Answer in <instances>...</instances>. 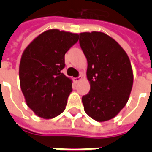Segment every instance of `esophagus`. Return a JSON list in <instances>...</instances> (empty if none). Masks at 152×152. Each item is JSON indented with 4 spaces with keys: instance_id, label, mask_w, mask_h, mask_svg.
I'll return each mask as SVG.
<instances>
[{
    "instance_id": "34e87169",
    "label": "esophagus",
    "mask_w": 152,
    "mask_h": 152,
    "mask_svg": "<svg viewBox=\"0 0 152 152\" xmlns=\"http://www.w3.org/2000/svg\"><path fill=\"white\" fill-rule=\"evenodd\" d=\"M82 77H83L82 75H80L78 77H76V78H74V81H75V82H78V81H80V80L82 79Z\"/></svg>"
}]
</instances>
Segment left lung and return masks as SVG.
<instances>
[{
    "label": "left lung",
    "instance_id": "obj_1",
    "mask_svg": "<svg viewBox=\"0 0 152 152\" xmlns=\"http://www.w3.org/2000/svg\"><path fill=\"white\" fill-rule=\"evenodd\" d=\"M80 45L88 63L89 92L82 97L84 109L99 122L114 118L129 100L134 76L122 47L103 32L80 33Z\"/></svg>",
    "mask_w": 152,
    "mask_h": 152
}]
</instances>
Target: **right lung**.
Instances as JSON below:
<instances>
[{
    "label": "right lung",
    "mask_w": 152,
    "mask_h": 152,
    "mask_svg": "<svg viewBox=\"0 0 152 152\" xmlns=\"http://www.w3.org/2000/svg\"><path fill=\"white\" fill-rule=\"evenodd\" d=\"M78 39L76 33L50 29L39 35L23 53L22 92L27 105L39 117L52 119L65 110L72 87V80L62 73L64 56Z\"/></svg>",
    "instance_id": "add662e5"
}]
</instances>
